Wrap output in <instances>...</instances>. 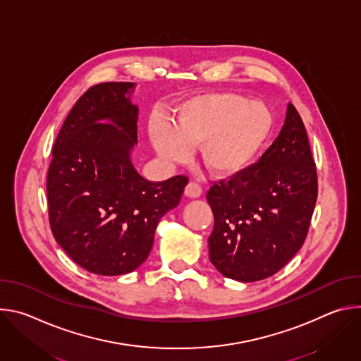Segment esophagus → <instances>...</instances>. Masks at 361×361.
Wrapping results in <instances>:
<instances>
[{
	"label": "esophagus",
	"instance_id": "esophagus-1",
	"mask_svg": "<svg viewBox=\"0 0 361 361\" xmlns=\"http://www.w3.org/2000/svg\"><path fill=\"white\" fill-rule=\"evenodd\" d=\"M202 190H201V185L197 184L195 181H190L184 190V194L190 198H198L201 195Z\"/></svg>",
	"mask_w": 361,
	"mask_h": 361
}]
</instances>
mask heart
<instances>
[{
	"mask_svg": "<svg viewBox=\"0 0 361 361\" xmlns=\"http://www.w3.org/2000/svg\"><path fill=\"white\" fill-rule=\"evenodd\" d=\"M274 126L266 102L233 92H209L184 99L171 124L154 123V148L169 161H185L190 147L198 145L204 167L220 177L244 171L259 156Z\"/></svg>",
	"mask_w": 361,
	"mask_h": 361,
	"instance_id": "heart-1",
	"label": "heart"
}]
</instances>
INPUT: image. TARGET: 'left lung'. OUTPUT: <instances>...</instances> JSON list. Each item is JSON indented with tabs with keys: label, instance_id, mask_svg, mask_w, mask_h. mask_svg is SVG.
<instances>
[{
	"label": "left lung",
	"instance_id": "left-lung-1",
	"mask_svg": "<svg viewBox=\"0 0 361 361\" xmlns=\"http://www.w3.org/2000/svg\"><path fill=\"white\" fill-rule=\"evenodd\" d=\"M214 214L210 262L226 277H271L301 248L317 201V170L300 114L287 106L284 126L262 159L207 192Z\"/></svg>",
	"mask_w": 361,
	"mask_h": 361
}]
</instances>
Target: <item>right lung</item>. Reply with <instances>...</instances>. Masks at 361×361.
<instances>
[{
    "label": "right lung",
    "instance_id": "add662e5",
    "mask_svg": "<svg viewBox=\"0 0 361 361\" xmlns=\"http://www.w3.org/2000/svg\"><path fill=\"white\" fill-rule=\"evenodd\" d=\"M133 82L88 88L67 116L47 174L48 217L56 241L98 276L134 271L148 257L160 219L176 209L188 183L141 177L131 163L138 107Z\"/></svg>",
    "mask_w": 361,
    "mask_h": 361
}]
</instances>
